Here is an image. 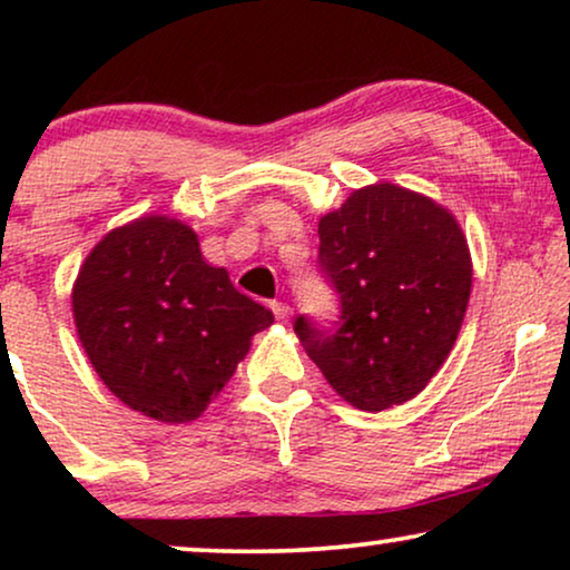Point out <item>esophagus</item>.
Masks as SVG:
<instances>
[{
    "label": "esophagus",
    "instance_id": "obj_1",
    "mask_svg": "<svg viewBox=\"0 0 570 570\" xmlns=\"http://www.w3.org/2000/svg\"><path fill=\"white\" fill-rule=\"evenodd\" d=\"M272 311H275V316L279 318V322H287V318H291V314H293V308L287 306V303H283V301L272 303Z\"/></svg>",
    "mask_w": 570,
    "mask_h": 570
}]
</instances>
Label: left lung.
I'll list each match as a JSON object with an SVG mask.
<instances>
[{"label":"left lung","instance_id":"left-lung-1","mask_svg":"<svg viewBox=\"0 0 570 570\" xmlns=\"http://www.w3.org/2000/svg\"><path fill=\"white\" fill-rule=\"evenodd\" d=\"M318 267L340 322L295 318V334L342 400L381 412L417 396L454 347L472 291L456 217L396 184H371L318 220Z\"/></svg>","mask_w":570,"mask_h":570}]
</instances>
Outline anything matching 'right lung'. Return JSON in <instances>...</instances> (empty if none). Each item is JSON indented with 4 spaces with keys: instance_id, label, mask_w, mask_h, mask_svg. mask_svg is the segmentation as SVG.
Returning <instances> with one entry per match:
<instances>
[{
    "instance_id": "1",
    "label": "right lung",
    "mask_w": 570,
    "mask_h": 570,
    "mask_svg": "<svg viewBox=\"0 0 570 570\" xmlns=\"http://www.w3.org/2000/svg\"><path fill=\"white\" fill-rule=\"evenodd\" d=\"M77 337L100 381L158 423H189L223 392L269 308L213 267L189 225L137 217L98 240L72 287Z\"/></svg>"
}]
</instances>
